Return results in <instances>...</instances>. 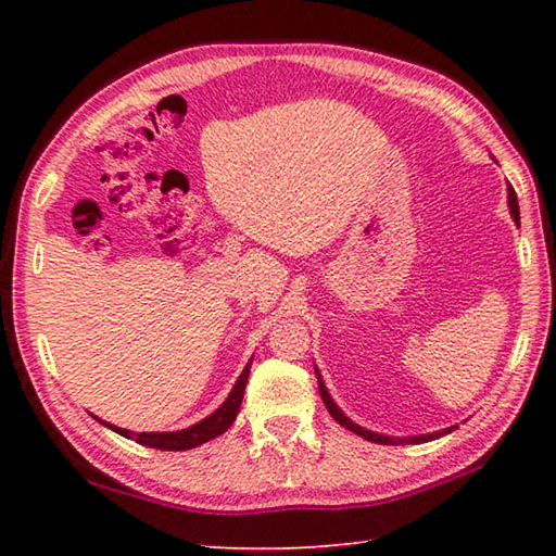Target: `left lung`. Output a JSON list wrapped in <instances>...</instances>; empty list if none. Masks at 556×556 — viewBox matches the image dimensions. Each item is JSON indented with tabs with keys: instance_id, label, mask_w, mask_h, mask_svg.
Segmentation results:
<instances>
[{
	"instance_id": "obj_1",
	"label": "left lung",
	"mask_w": 556,
	"mask_h": 556,
	"mask_svg": "<svg viewBox=\"0 0 556 556\" xmlns=\"http://www.w3.org/2000/svg\"><path fill=\"white\" fill-rule=\"evenodd\" d=\"M509 207H511V217L518 222V200H516V191L514 188L509 186ZM317 387H320V396H323V401H325V406H327V410H329V416H332L339 425H344L346 430H351V432H356V434H361L363 440H368V442H377V444H420V442H430V440H437V437H442V434H446V432H452L454 428H446V430H442V432H432V434H420V437H408V440H404V437H401V440H392V437H384V434H377V432H370V430H365V428H361V425H356V422H351L344 413L339 410V406L334 404L332 401V396L327 394V387L323 384V377L317 375Z\"/></svg>"
}]
</instances>
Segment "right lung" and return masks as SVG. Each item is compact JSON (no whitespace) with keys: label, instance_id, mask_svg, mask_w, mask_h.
Masks as SVG:
<instances>
[{"label":"right lung","instance_id":"right-lung-1","mask_svg":"<svg viewBox=\"0 0 556 556\" xmlns=\"http://www.w3.org/2000/svg\"><path fill=\"white\" fill-rule=\"evenodd\" d=\"M251 363H253V358H251ZM251 363L245 365L241 377L236 380L227 401H224V404L215 413H212V416L191 425V428H186V430H179V432H128V430L116 428V425H110V422H104L100 418L98 420L102 425H108L110 430L119 432L122 437H128V440H136L138 444H143V446L162 448V452H186V448H193V446H200V444H205L210 440H215V437H219L222 432H227L231 428V422L236 420V416H239V408H241V401H243V389H245V382H248V372H251Z\"/></svg>","mask_w":556,"mask_h":556}]
</instances>
